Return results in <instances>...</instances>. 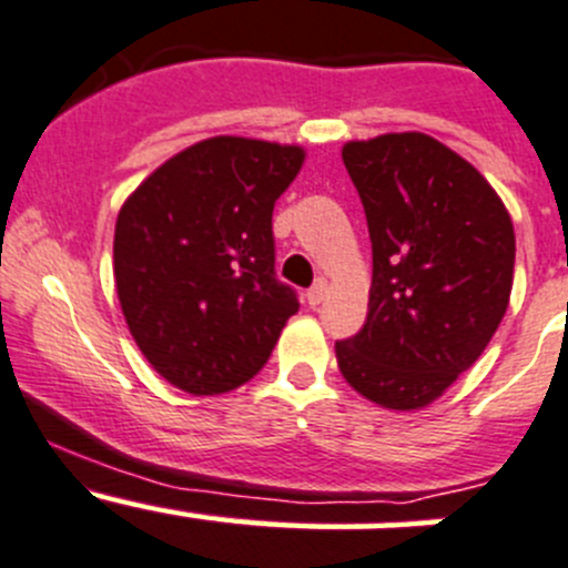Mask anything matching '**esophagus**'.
Wrapping results in <instances>:
<instances>
[{"label": "esophagus", "instance_id": "34e87169", "mask_svg": "<svg viewBox=\"0 0 568 568\" xmlns=\"http://www.w3.org/2000/svg\"><path fill=\"white\" fill-rule=\"evenodd\" d=\"M325 292H328V284H325L323 278H317V282H314V286H312V290L306 292L308 306H320V303L325 301Z\"/></svg>", "mask_w": 568, "mask_h": 568}]
</instances>
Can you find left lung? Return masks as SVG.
I'll return each mask as SVG.
<instances>
[{
  "instance_id": "left-lung-1",
  "label": "left lung",
  "mask_w": 568,
  "mask_h": 568,
  "mask_svg": "<svg viewBox=\"0 0 568 568\" xmlns=\"http://www.w3.org/2000/svg\"><path fill=\"white\" fill-rule=\"evenodd\" d=\"M342 162L367 215L373 286L336 364L367 400L414 412L491 342L514 286V223L491 184L423 132L353 140Z\"/></svg>"
}]
</instances>
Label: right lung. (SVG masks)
Here are the masks:
<instances>
[{"instance_id": "obj_1", "label": "right lung", "mask_w": 568, "mask_h": 568, "mask_svg": "<svg viewBox=\"0 0 568 568\" xmlns=\"http://www.w3.org/2000/svg\"><path fill=\"white\" fill-rule=\"evenodd\" d=\"M301 145L201 140L156 168L121 206L112 271L121 312L151 367L190 395L254 378L297 312L276 278L273 206Z\"/></svg>"}]
</instances>
